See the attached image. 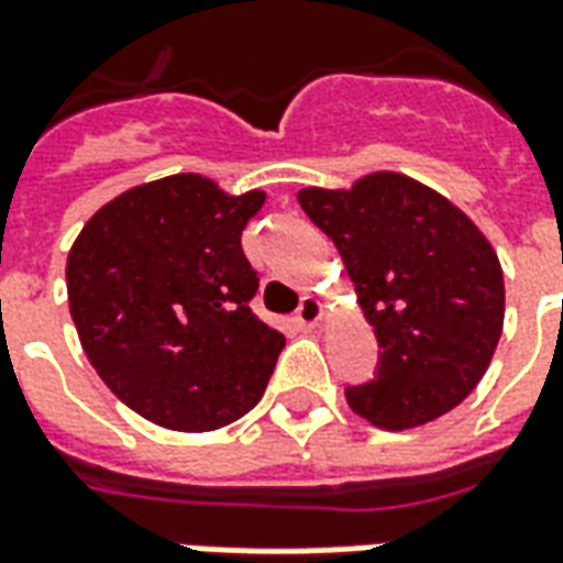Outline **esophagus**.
I'll list each match as a JSON object with an SVG mask.
<instances>
[{
  "label": "esophagus",
  "mask_w": 563,
  "mask_h": 563,
  "mask_svg": "<svg viewBox=\"0 0 563 563\" xmlns=\"http://www.w3.org/2000/svg\"><path fill=\"white\" fill-rule=\"evenodd\" d=\"M321 316H324V303H321L316 295H303V298H300L298 312H295V321H298V328L300 330H312L321 321Z\"/></svg>",
  "instance_id": "esophagus-1"
}]
</instances>
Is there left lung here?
Segmentation results:
<instances>
[{"mask_svg": "<svg viewBox=\"0 0 563 563\" xmlns=\"http://www.w3.org/2000/svg\"><path fill=\"white\" fill-rule=\"evenodd\" d=\"M298 203L333 239L375 328V380L345 389L384 431L449 413L478 386L505 324V277L490 239L419 179L375 170L351 188H300Z\"/></svg>", "mask_w": 563, "mask_h": 563, "instance_id": "1", "label": "left lung"}]
</instances>
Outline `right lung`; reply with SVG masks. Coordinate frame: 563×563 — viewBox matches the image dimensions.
<instances>
[{
    "instance_id": "add662e5",
    "label": "right lung",
    "mask_w": 563,
    "mask_h": 563,
    "mask_svg": "<svg viewBox=\"0 0 563 563\" xmlns=\"http://www.w3.org/2000/svg\"><path fill=\"white\" fill-rule=\"evenodd\" d=\"M265 203L200 174L118 195L67 253V300L97 375L170 431H214L263 398L286 345L251 310L260 277L242 230Z\"/></svg>"
}]
</instances>
